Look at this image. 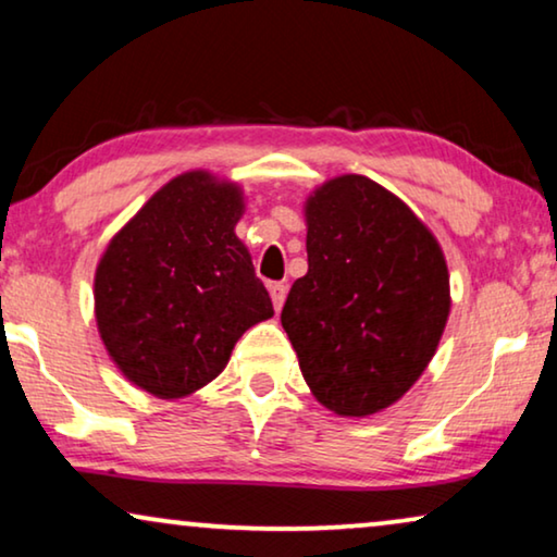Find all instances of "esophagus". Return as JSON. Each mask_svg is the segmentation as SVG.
<instances>
[{
	"label": "esophagus",
	"instance_id": "34e87169",
	"mask_svg": "<svg viewBox=\"0 0 557 557\" xmlns=\"http://www.w3.org/2000/svg\"><path fill=\"white\" fill-rule=\"evenodd\" d=\"M286 292L288 288L284 284H271L269 286V294H271V301H273V309L281 311V307H284L286 301Z\"/></svg>",
	"mask_w": 557,
	"mask_h": 557
}]
</instances>
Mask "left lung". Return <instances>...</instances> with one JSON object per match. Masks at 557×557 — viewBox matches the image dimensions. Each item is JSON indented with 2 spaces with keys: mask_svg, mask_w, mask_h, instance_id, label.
<instances>
[{
  "mask_svg": "<svg viewBox=\"0 0 557 557\" xmlns=\"http://www.w3.org/2000/svg\"><path fill=\"white\" fill-rule=\"evenodd\" d=\"M307 276L281 324L314 398L364 418L406 395L436 355L451 311L436 235L362 174L326 180L304 202Z\"/></svg>",
  "mask_w": 557,
  "mask_h": 557,
  "instance_id": "left-lung-1",
  "label": "left lung"
}]
</instances>
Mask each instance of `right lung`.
<instances>
[{"label":"right lung","mask_w":557,"mask_h":557,"mask_svg":"<svg viewBox=\"0 0 557 557\" xmlns=\"http://www.w3.org/2000/svg\"><path fill=\"white\" fill-rule=\"evenodd\" d=\"M238 182L193 170L166 182L113 235L96 265L103 347L128 383L177 400L225 370L243 332L273 317L235 235Z\"/></svg>","instance_id":"obj_1"}]
</instances>
